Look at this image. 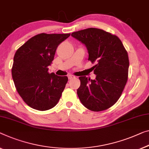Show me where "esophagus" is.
<instances>
[{
    "mask_svg": "<svg viewBox=\"0 0 149 149\" xmlns=\"http://www.w3.org/2000/svg\"><path fill=\"white\" fill-rule=\"evenodd\" d=\"M74 77H75V76H74V75H68V78L70 79L74 78Z\"/></svg>",
    "mask_w": 149,
    "mask_h": 149,
    "instance_id": "obj_1",
    "label": "esophagus"
}]
</instances>
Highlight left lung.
Listing matches in <instances>:
<instances>
[{
  "label": "left lung",
  "instance_id": "8db88e82",
  "mask_svg": "<svg viewBox=\"0 0 149 149\" xmlns=\"http://www.w3.org/2000/svg\"><path fill=\"white\" fill-rule=\"evenodd\" d=\"M87 47L88 60L96 79L79 77L77 94L81 104L90 110L100 112L110 108L120 98L128 79L129 60L123 43L116 35L96 28L72 33Z\"/></svg>",
  "mask_w": 149,
  "mask_h": 149
}]
</instances>
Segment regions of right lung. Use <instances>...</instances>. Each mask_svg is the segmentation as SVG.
<instances>
[{
	"mask_svg": "<svg viewBox=\"0 0 149 149\" xmlns=\"http://www.w3.org/2000/svg\"><path fill=\"white\" fill-rule=\"evenodd\" d=\"M68 34L41 33L18 49L13 59L12 77L20 96L33 109L45 111L56 106L68 81L67 76L48 72L57 47Z\"/></svg>",
	"mask_w": 149,
	"mask_h": 149,
	"instance_id": "obj_1",
	"label": "right lung"
}]
</instances>
